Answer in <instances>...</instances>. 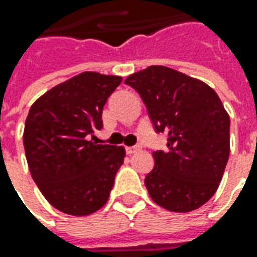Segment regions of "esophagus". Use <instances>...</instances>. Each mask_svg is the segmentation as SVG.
<instances>
[{
	"instance_id": "1",
	"label": "esophagus",
	"mask_w": 257,
	"mask_h": 257,
	"mask_svg": "<svg viewBox=\"0 0 257 257\" xmlns=\"http://www.w3.org/2000/svg\"><path fill=\"white\" fill-rule=\"evenodd\" d=\"M140 150V146H133V147H125V153L127 154H134Z\"/></svg>"
}]
</instances>
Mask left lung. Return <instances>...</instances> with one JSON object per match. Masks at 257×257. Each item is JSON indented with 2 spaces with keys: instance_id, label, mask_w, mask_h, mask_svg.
<instances>
[{
  "instance_id": "8db88e82",
  "label": "left lung",
  "mask_w": 257,
  "mask_h": 257,
  "mask_svg": "<svg viewBox=\"0 0 257 257\" xmlns=\"http://www.w3.org/2000/svg\"><path fill=\"white\" fill-rule=\"evenodd\" d=\"M147 108L167 150L153 152L144 179L150 197L170 212H192L216 193L230 153V118L219 95L203 81L152 65L124 81Z\"/></svg>"
}]
</instances>
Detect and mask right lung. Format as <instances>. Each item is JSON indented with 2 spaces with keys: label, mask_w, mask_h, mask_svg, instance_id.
<instances>
[{
  "label": "right lung",
  "mask_w": 257,
  "mask_h": 257,
  "mask_svg": "<svg viewBox=\"0 0 257 257\" xmlns=\"http://www.w3.org/2000/svg\"><path fill=\"white\" fill-rule=\"evenodd\" d=\"M120 83L121 77L87 71L51 88L30 108L27 163L45 199L67 214H90L108 200L125 153L93 140L103 128L104 104Z\"/></svg>",
  "instance_id": "obj_1"
}]
</instances>
